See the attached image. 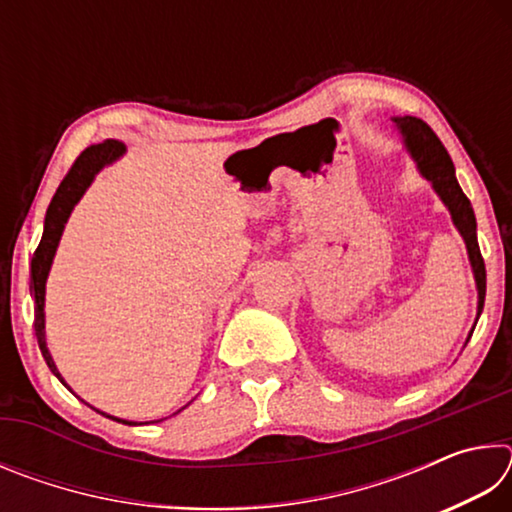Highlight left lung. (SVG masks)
<instances>
[{"mask_svg": "<svg viewBox=\"0 0 512 512\" xmlns=\"http://www.w3.org/2000/svg\"><path fill=\"white\" fill-rule=\"evenodd\" d=\"M395 121H397V128H400L404 135L406 149L411 151L415 162H418L422 176L431 180L433 189H436L438 196L443 198V203L449 207L456 228L465 239L467 253H470V262L474 268L476 287H479V316H481L483 300H485V264L479 250V241H476V219H474L470 198L463 194L461 185H458L456 173H454V162L449 158L443 142L438 140V135L418 117H402Z\"/></svg>", "mask_w": 512, "mask_h": 512, "instance_id": "obj_1", "label": "left lung"}]
</instances>
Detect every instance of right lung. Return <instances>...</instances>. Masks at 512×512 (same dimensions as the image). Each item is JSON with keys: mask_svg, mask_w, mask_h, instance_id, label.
<instances>
[{"mask_svg": "<svg viewBox=\"0 0 512 512\" xmlns=\"http://www.w3.org/2000/svg\"><path fill=\"white\" fill-rule=\"evenodd\" d=\"M121 153H124V144H119L115 140H106L101 144L88 146V149H85L79 158L74 160V164L69 167L67 176L63 178V183L58 185L56 194H54V198H51V203L47 207L45 232H42L40 244L31 259V291H33V298H36V320H33V327H36V336H38L42 357H45L49 370L54 372V375L63 381V384H65V379L60 377V372L56 370L54 359H51L47 343H45V282H47L51 262H54L60 235H63V228L69 219V214H72V210H74V205L79 203V198L85 194V189L90 187L94 173H97L101 167H106V164H110L112 160H117ZM112 420H117V418H112ZM117 422L131 424L126 420H117Z\"/></svg>", "mask_w": 512, "mask_h": 512, "instance_id": "obj_1", "label": "right lung"}]
</instances>
